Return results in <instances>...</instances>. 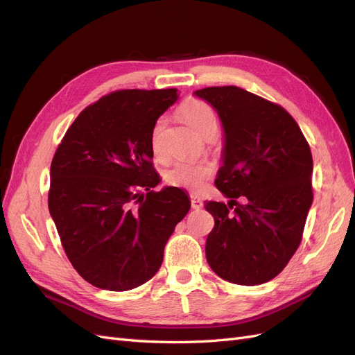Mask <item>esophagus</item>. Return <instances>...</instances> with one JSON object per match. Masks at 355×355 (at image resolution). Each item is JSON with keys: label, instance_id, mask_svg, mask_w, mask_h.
<instances>
[{"label": "esophagus", "instance_id": "obj_1", "mask_svg": "<svg viewBox=\"0 0 355 355\" xmlns=\"http://www.w3.org/2000/svg\"><path fill=\"white\" fill-rule=\"evenodd\" d=\"M189 198H191V207H192V209L198 210V209L202 207V200H201L200 197H197V196H194V194H191Z\"/></svg>", "mask_w": 355, "mask_h": 355}]
</instances>
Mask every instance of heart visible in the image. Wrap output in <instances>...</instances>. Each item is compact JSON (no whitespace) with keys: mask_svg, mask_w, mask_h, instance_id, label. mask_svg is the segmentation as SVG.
<instances>
[{"mask_svg":"<svg viewBox=\"0 0 355 355\" xmlns=\"http://www.w3.org/2000/svg\"><path fill=\"white\" fill-rule=\"evenodd\" d=\"M179 114L182 118L194 128V130L204 136H213L218 130V116L211 105L206 101L198 98H189L180 105ZM166 127V120L163 116L158 118L154 123L151 130V149L155 155L161 154V136ZM213 166L204 161H192V159H179L173 166H170L164 179L168 185L185 188L191 191H198L207 184L209 179L213 176Z\"/></svg>","mask_w":355,"mask_h":355,"instance_id":"b5f03b06","label":"heart"}]
</instances>
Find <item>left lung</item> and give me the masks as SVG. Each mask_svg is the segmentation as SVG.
Returning a JSON list of instances; mask_svg holds the SVG:
<instances>
[{"instance_id":"left-lung-1","label":"left lung","mask_w":355,"mask_h":355,"mask_svg":"<svg viewBox=\"0 0 355 355\" xmlns=\"http://www.w3.org/2000/svg\"><path fill=\"white\" fill-rule=\"evenodd\" d=\"M225 132L223 164L214 185L228 204L204 201L214 218L206 257L223 280L256 286L272 280L302 241L313 204V155L283 106L235 85L207 87ZM243 198V203L236 198ZM236 207L234 208L233 206Z\"/></svg>"}]
</instances>
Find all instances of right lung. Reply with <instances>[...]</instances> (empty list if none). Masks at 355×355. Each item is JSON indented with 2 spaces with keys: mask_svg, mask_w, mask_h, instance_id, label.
Listing matches in <instances>:
<instances>
[{
  "mask_svg": "<svg viewBox=\"0 0 355 355\" xmlns=\"http://www.w3.org/2000/svg\"><path fill=\"white\" fill-rule=\"evenodd\" d=\"M176 99V89L106 94L75 118L53 157L49 210L69 262L94 287L124 292L151 280L191 207L180 188L153 189L151 130Z\"/></svg>",
  "mask_w": 355,
  "mask_h": 355,
  "instance_id": "add662e5",
  "label": "right lung"
}]
</instances>
